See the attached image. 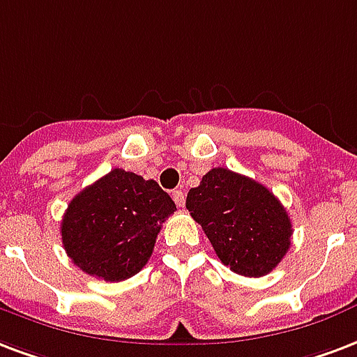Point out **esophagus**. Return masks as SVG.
Segmentation results:
<instances>
[{
    "label": "esophagus",
    "instance_id": "esophagus-1",
    "mask_svg": "<svg viewBox=\"0 0 357 357\" xmlns=\"http://www.w3.org/2000/svg\"><path fill=\"white\" fill-rule=\"evenodd\" d=\"M172 198H174V202L178 204L179 208H183V206H185V192H183V190H174Z\"/></svg>",
    "mask_w": 357,
    "mask_h": 357
}]
</instances>
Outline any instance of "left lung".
Here are the masks:
<instances>
[{
    "label": "left lung",
    "mask_w": 357,
    "mask_h": 357,
    "mask_svg": "<svg viewBox=\"0 0 357 357\" xmlns=\"http://www.w3.org/2000/svg\"><path fill=\"white\" fill-rule=\"evenodd\" d=\"M185 206L219 260L239 275H268L290 249L294 230L282 204L262 183L228 168H211Z\"/></svg>",
    "instance_id": "1"
}]
</instances>
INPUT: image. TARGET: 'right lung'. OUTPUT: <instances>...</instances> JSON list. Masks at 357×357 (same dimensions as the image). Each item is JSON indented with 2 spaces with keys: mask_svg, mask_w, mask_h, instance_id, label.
Instances as JSON below:
<instances>
[{
  "mask_svg": "<svg viewBox=\"0 0 357 357\" xmlns=\"http://www.w3.org/2000/svg\"><path fill=\"white\" fill-rule=\"evenodd\" d=\"M174 211L157 181L114 168L70 200L61 221L67 257L88 275L125 281L148 264Z\"/></svg>",
  "mask_w": 357,
  "mask_h": 357,
  "instance_id": "add662e5",
  "label": "right lung"
}]
</instances>
